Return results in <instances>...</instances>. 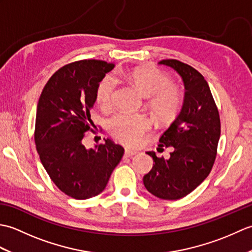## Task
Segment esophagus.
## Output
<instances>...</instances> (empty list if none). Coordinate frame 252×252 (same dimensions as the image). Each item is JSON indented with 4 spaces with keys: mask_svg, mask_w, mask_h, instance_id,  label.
<instances>
[{
    "mask_svg": "<svg viewBox=\"0 0 252 252\" xmlns=\"http://www.w3.org/2000/svg\"><path fill=\"white\" fill-rule=\"evenodd\" d=\"M137 153L136 152H134V151H130V149H126V152H125V157H126V158H130V157H133L134 156V155H136Z\"/></svg>",
    "mask_w": 252,
    "mask_h": 252,
    "instance_id": "1",
    "label": "esophagus"
}]
</instances>
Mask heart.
Instances as JSON below:
<instances>
[{"label":"heart","mask_w":252,"mask_h":252,"mask_svg":"<svg viewBox=\"0 0 252 252\" xmlns=\"http://www.w3.org/2000/svg\"><path fill=\"white\" fill-rule=\"evenodd\" d=\"M117 78L130 83L144 97L148 98V106L158 117L168 118L178 109L180 104L178 90L170 84L169 78L158 69L133 68L118 72ZM116 85V80L110 74H107L98 82L95 98L101 109L111 108ZM149 126L151 122L146 117L120 112L109 119L108 131L123 145L135 146Z\"/></svg>","instance_id":"1"}]
</instances>
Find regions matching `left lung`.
I'll return each instance as SVG.
<instances>
[{
    "label": "left lung",
    "instance_id": "obj_1",
    "mask_svg": "<svg viewBox=\"0 0 252 252\" xmlns=\"http://www.w3.org/2000/svg\"><path fill=\"white\" fill-rule=\"evenodd\" d=\"M159 63L180 74L185 95L180 114L159 140L160 148L172 147L170 158H159L155 152H147L155 164L143 182L154 196L175 200L189 195L210 173L217 157L221 122L210 88L200 72L176 60Z\"/></svg>",
    "mask_w": 252,
    "mask_h": 252
}]
</instances>
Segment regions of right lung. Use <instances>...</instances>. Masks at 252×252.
<instances>
[{"label":"right lung","mask_w":252,"mask_h":252,"mask_svg":"<svg viewBox=\"0 0 252 252\" xmlns=\"http://www.w3.org/2000/svg\"><path fill=\"white\" fill-rule=\"evenodd\" d=\"M114 67L95 60L68 63L50 78L37 103V154L54 184L74 199L100 194L125 154L109 138L94 148L83 145L85 132L94 126L90 111L96 87Z\"/></svg>","instance_id":"right-lung-1"}]
</instances>
